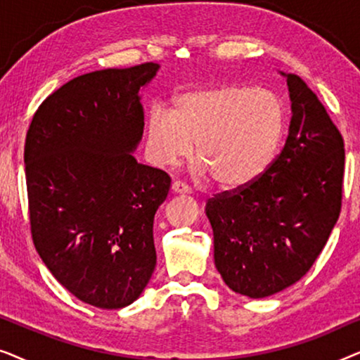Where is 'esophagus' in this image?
I'll return each instance as SVG.
<instances>
[{
    "label": "esophagus",
    "instance_id": "obj_1",
    "mask_svg": "<svg viewBox=\"0 0 360 360\" xmlns=\"http://www.w3.org/2000/svg\"><path fill=\"white\" fill-rule=\"evenodd\" d=\"M191 188L184 181H174L172 184V193H190Z\"/></svg>",
    "mask_w": 360,
    "mask_h": 360
}]
</instances>
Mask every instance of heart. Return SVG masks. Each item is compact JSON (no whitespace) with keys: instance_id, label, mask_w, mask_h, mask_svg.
<instances>
[{"instance_id":"1","label":"heart","mask_w":360,"mask_h":360,"mask_svg":"<svg viewBox=\"0 0 360 360\" xmlns=\"http://www.w3.org/2000/svg\"><path fill=\"white\" fill-rule=\"evenodd\" d=\"M287 129V111L274 93L218 85L185 93L174 112L154 108L147 117V150L160 167L186 159L196 142L198 172L224 188L259 179L272 164Z\"/></svg>"}]
</instances>
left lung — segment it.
<instances>
[{"mask_svg":"<svg viewBox=\"0 0 360 360\" xmlns=\"http://www.w3.org/2000/svg\"><path fill=\"white\" fill-rule=\"evenodd\" d=\"M287 142L259 179L206 203L214 264L236 293L265 298L298 282L326 245L342 205L344 139L311 88L287 75Z\"/></svg>","mask_w":360,"mask_h":360,"instance_id":"obj_1","label":"left lung"}]
</instances>
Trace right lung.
I'll list each match as a JSON object with an SVG mask.
<instances>
[{
    "label": "right lung",
    "instance_id": "add662e5",
    "mask_svg": "<svg viewBox=\"0 0 360 360\" xmlns=\"http://www.w3.org/2000/svg\"><path fill=\"white\" fill-rule=\"evenodd\" d=\"M152 62L67 82L34 112L24 144L32 243L51 274L91 307L134 302L155 269L164 170L131 152L144 131L139 90Z\"/></svg>",
    "mask_w": 360,
    "mask_h": 360
}]
</instances>
